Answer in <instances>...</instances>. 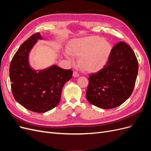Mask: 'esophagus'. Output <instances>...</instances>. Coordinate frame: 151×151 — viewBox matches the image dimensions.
Instances as JSON below:
<instances>
[{"label": "esophagus", "mask_w": 151, "mask_h": 151, "mask_svg": "<svg viewBox=\"0 0 151 151\" xmlns=\"http://www.w3.org/2000/svg\"><path fill=\"white\" fill-rule=\"evenodd\" d=\"M73 76L74 77H78L79 76V74L77 72H73Z\"/></svg>", "instance_id": "esophagus-1"}]
</instances>
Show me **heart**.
I'll return each instance as SVG.
<instances>
[{
  "label": "heart",
  "instance_id": "1",
  "mask_svg": "<svg viewBox=\"0 0 151 151\" xmlns=\"http://www.w3.org/2000/svg\"><path fill=\"white\" fill-rule=\"evenodd\" d=\"M112 50L111 43L98 36L77 38L71 40L68 45L65 57L72 61V57H79V65L89 72L99 71L108 61Z\"/></svg>",
  "mask_w": 151,
  "mask_h": 151
}]
</instances>
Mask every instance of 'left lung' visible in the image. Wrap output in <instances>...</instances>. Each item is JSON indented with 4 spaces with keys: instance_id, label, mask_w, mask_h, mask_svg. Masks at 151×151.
Returning a JSON list of instances; mask_svg holds the SVG:
<instances>
[{
    "instance_id": "obj_1",
    "label": "left lung",
    "mask_w": 151,
    "mask_h": 151,
    "mask_svg": "<svg viewBox=\"0 0 151 151\" xmlns=\"http://www.w3.org/2000/svg\"><path fill=\"white\" fill-rule=\"evenodd\" d=\"M139 63L129 45L120 42L113 47L106 65L90 75L86 98L94 106L111 109L120 106L134 90Z\"/></svg>"
}]
</instances>
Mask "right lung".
<instances>
[{"mask_svg":"<svg viewBox=\"0 0 151 151\" xmlns=\"http://www.w3.org/2000/svg\"><path fill=\"white\" fill-rule=\"evenodd\" d=\"M40 33L31 36L14 55L9 68L11 89L15 99L22 106L36 113H45L57 106L66 82L72 76L71 70L52 65L35 70L29 64V53Z\"/></svg>","mask_w":151,"mask_h":151,"instance_id":"add662e5","label":"right lung"}]
</instances>
